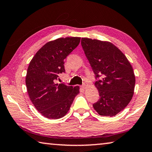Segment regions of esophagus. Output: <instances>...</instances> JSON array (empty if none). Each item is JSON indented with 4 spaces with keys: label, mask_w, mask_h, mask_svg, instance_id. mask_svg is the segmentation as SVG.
Here are the masks:
<instances>
[{
    "label": "esophagus",
    "mask_w": 152,
    "mask_h": 152,
    "mask_svg": "<svg viewBox=\"0 0 152 152\" xmlns=\"http://www.w3.org/2000/svg\"><path fill=\"white\" fill-rule=\"evenodd\" d=\"M86 86H87V84L85 83V84H83V85L81 86V88H83V89H85L86 88Z\"/></svg>",
    "instance_id": "1"
}]
</instances>
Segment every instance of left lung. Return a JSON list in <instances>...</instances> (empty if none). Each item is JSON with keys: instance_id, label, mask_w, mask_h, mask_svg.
<instances>
[{"instance_id": "obj_1", "label": "left lung", "mask_w": 152, "mask_h": 152, "mask_svg": "<svg viewBox=\"0 0 152 152\" xmlns=\"http://www.w3.org/2000/svg\"><path fill=\"white\" fill-rule=\"evenodd\" d=\"M81 45L95 78L99 99L93 104L99 114L114 116L127 106L134 93L135 76L126 56L112 43L82 38Z\"/></svg>"}]
</instances>
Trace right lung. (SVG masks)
Listing matches in <instances>:
<instances>
[{
  "label": "right lung",
  "mask_w": 152,
  "mask_h": 152,
  "mask_svg": "<svg viewBox=\"0 0 152 152\" xmlns=\"http://www.w3.org/2000/svg\"><path fill=\"white\" fill-rule=\"evenodd\" d=\"M80 37L60 38L46 43L29 64L26 84L31 102L43 116L59 119L68 112L79 86L73 87L55 81L66 72L64 60L76 49Z\"/></svg>",
  "instance_id": "right-lung-1"
}]
</instances>
